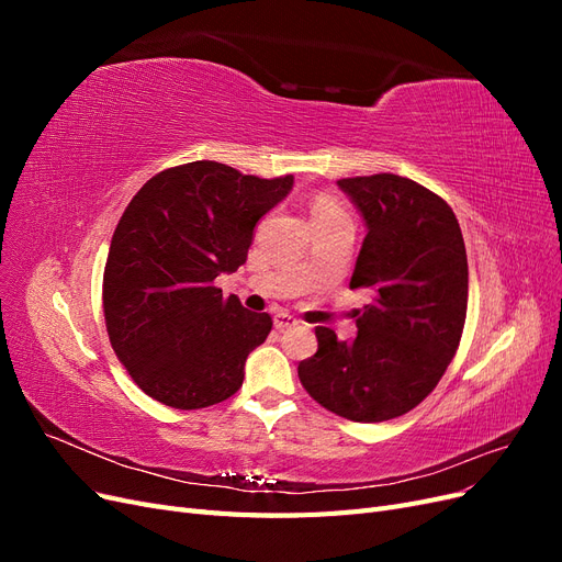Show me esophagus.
Listing matches in <instances>:
<instances>
[{"instance_id":"esophagus-1","label":"esophagus","mask_w":562,"mask_h":562,"mask_svg":"<svg viewBox=\"0 0 562 562\" xmlns=\"http://www.w3.org/2000/svg\"><path fill=\"white\" fill-rule=\"evenodd\" d=\"M295 326H300V321L291 314L281 312V314L274 316V328H279V330H288V328H295Z\"/></svg>"}]
</instances>
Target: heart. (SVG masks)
Masks as SVG:
<instances>
[{
    "label": "heart",
    "mask_w": 562,
    "mask_h": 562,
    "mask_svg": "<svg viewBox=\"0 0 562 562\" xmlns=\"http://www.w3.org/2000/svg\"><path fill=\"white\" fill-rule=\"evenodd\" d=\"M333 209H337L333 201H328V199H318L316 203H314V213H321V211H333Z\"/></svg>",
    "instance_id": "heart-1"
}]
</instances>
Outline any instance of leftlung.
<instances>
[{"label":"left lung","instance_id":"obj_1","mask_svg":"<svg viewBox=\"0 0 562 562\" xmlns=\"http://www.w3.org/2000/svg\"><path fill=\"white\" fill-rule=\"evenodd\" d=\"M366 223L349 288L370 291L351 342L316 328L318 351L300 361L310 396L351 422L405 415L443 378L464 330L467 248L448 203L394 173L337 180Z\"/></svg>","mask_w":562,"mask_h":562}]
</instances>
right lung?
Returning a JSON list of instances; mask_svg holds the SVG:
<instances>
[{
    "label": "right lung",
    "mask_w": 562,
    "mask_h": 562,
    "mask_svg": "<svg viewBox=\"0 0 562 562\" xmlns=\"http://www.w3.org/2000/svg\"><path fill=\"white\" fill-rule=\"evenodd\" d=\"M217 161L166 168L131 199L114 229L103 310L116 359L155 401L196 411L244 384L271 316L213 285L239 269L260 220L293 190Z\"/></svg>",
    "instance_id": "1"
}]
</instances>
